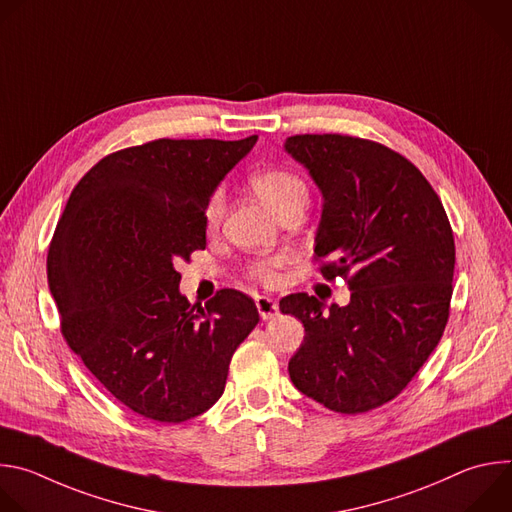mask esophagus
Listing matches in <instances>:
<instances>
[{"mask_svg":"<svg viewBox=\"0 0 512 512\" xmlns=\"http://www.w3.org/2000/svg\"><path fill=\"white\" fill-rule=\"evenodd\" d=\"M255 304H257V310H259V316L263 320H271L275 316H279V306L275 300L267 298V296H257L255 298Z\"/></svg>","mask_w":512,"mask_h":512,"instance_id":"1","label":"esophagus"}]
</instances>
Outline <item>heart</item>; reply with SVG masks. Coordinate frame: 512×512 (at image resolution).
Here are the masks:
<instances>
[{"instance_id":"obj_1","label":"heart","mask_w":512,"mask_h":512,"mask_svg":"<svg viewBox=\"0 0 512 512\" xmlns=\"http://www.w3.org/2000/svg\"><path fill=\"white\" fill-rule=\"evenodd\" d=\"M251 186L259 194V198L277 214L294 202H300V200L308 202L306 182L298 174L287 172V170L257 172L251 178ZM223 212H225V194L223 190H216L204 208L206 227L216 229L218 223H221ZM281 265H283V257H271L255 263L251 269V275L263 285H275L279 281Z\"/></svg>"}]
</instances>
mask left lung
Returning a JSON list of instances; mask_svg holds the SVG:
<instances>
[{"label": "left lung", "instance_id": "1", "mask_svg": "<svg viewBox=\"0 0 512 512\" xmlns=\"http://www.w3.org/2000/svg\"><path fill=\"white\" fill-rule=\"evenodd\" d=\"M285 152L322 192L316 259L344 277L346 306L308 294L279 302L306 336L289 379L336 413H364L395 399L440 342L456 263L448 214L425 176L381 143L324 133L291 135Z\"/></svg>", "mask_w": 512, "mask_h": 512}]
</instances>
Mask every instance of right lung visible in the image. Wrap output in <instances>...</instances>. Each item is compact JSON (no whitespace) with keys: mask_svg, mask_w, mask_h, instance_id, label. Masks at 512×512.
Here are the masks:
<instances>
[{"mask_svg":"<svg viewBox=\"0 0 512 512\" xmlns=\"http://www.w3.org/2000/svg\"><path fill=\"white\" fill-rule=\"evenodd\" d=\"M255 143L156 139L109 154L56 225L46 265L62 336L115 399L148 419L182 423L210 409L259 322L237 289L190 304L176 271L206 247L204 208Z\"/></svg>","mask_w":512,"mask_h":512,"instance_id":"obj_1","label":"right lung"}]
</instances>
